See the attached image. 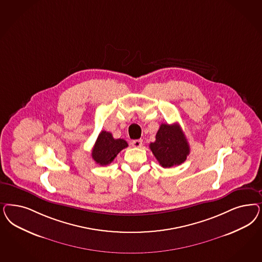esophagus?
<instances>
[{"label": "esophagus", "instance_id": "1", "mask_svg": "<svg viewBox=\"0 0 262 262\" xmlns=\"http://www.w3.org/2000/svg\"><path fill=\"white\" fill-rule=\"evenodd\" d=\"M131 144L134 147H141L143 145V140H134V141H132Z\"/></svg>", "mask_w": 262, "mask_h": 262}]
</instances>
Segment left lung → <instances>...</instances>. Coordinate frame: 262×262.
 <instances>
[{
  "mask_svg": "<svg viewBox=\"0 0 262 262\" xmlns=\"http://www.w3.org/2000/svg\"><path fill=\"white\" fill-rule=\"evenodd\" d=\"M153 155L163 168L182 164L190 153V146L178 124L162 123L156 140L149 144Z\"/></svg>",
  "mask_w": 262,
  "mask_h": 262,
  "instance_id": "8db88e82",
  "label": "left lung"
}]
</instances>
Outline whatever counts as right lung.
Masks as SVG:
<instances>
[{"instance_id": "obj_1", "label": "right lung", "mask_w": 262, "mask_h": 262, "mask_svg": "<svg viewBox=\"0 0 262 262\" xmlns=\"http://www.w3.org/2000/svg\"><path fill=\"white\" fill-rule=\"evenodd\" d=\"M128 146L123 139H114L110 132L102 131L93 146L92 156L100 166L111 164L119 152Z\"/></svg>"}]
</instances>
